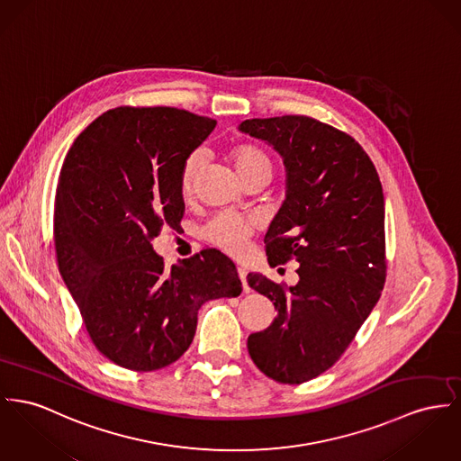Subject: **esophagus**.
<instances>
[{"label": "esophagus", "instance_id": "obj_1", "mask_svg": "<svg viewBox=\"0 0 461 461\" xmlns=\"http://www.w3.org/2000/svg\"><path fill=\"white\" fill-rule=\"evenodd\" d=\"M238 276H240L241 283H243V290L248 292V290H249V286H248V283H246V269H243V267H238Z\"/></svg>", "mask_w": 461, "mask_h": 461}]
</instances>
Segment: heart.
Wrapping results in <instances>:
<instances>
[{"mask_svg":"<svg viewBox=\"0 0 461 461\" xmlns=\"http://www.w3.org/2000/svg\"><path fill=\"white\" fill-rule=\"evenodd\" d=\"M232 158L240 171V175L246 182L253 180L258 175L273 176V158L262 147L255 143H240L232 149ZM203 166V152L195 150L185 158L182 175H180V188L184 195H190L194 192V185L201 173ZM255 221L246 216L236 213H218L212 216L206 225L203 227V236L208 243L216 248L238 255L245 249L249 236L255 232Z\"/></svg>","mask_w":461,"mask_h":461,"instance_id":"obj_1","label":"heart"}]
</instances>
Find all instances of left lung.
<instances>
[{"label": "left lung", "instance_id": "left-lung-1", "mask_svg": "<svg viewBox=\"0 0 461 461\" xmlns=\"http://www.w3.org/2000/svg\"><path fill=\"white\" fill-rule=\"evenodd\" d=\"M240 129L283 155L286 199L264 241L271 266L299 264L295 286L246 276L277 311L264 332L248 338V353L267 377L301 384L338 362L381 297L383 186L360 143L329 123L283 115Z\"/></svg>", "mask_w": 461, "mask_h": 461}]
</instances>
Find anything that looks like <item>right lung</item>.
<instances>
[{
    "mask_svg": "<svg viewBox=\"0 0 461 461\" xmlns=\"http://www.w3.org/2000/svg\"><path fill=\"white\" fill-rule=\"evenodd\" d=\"M215 125L171 106H119L84 129L62 162L59 273L95 349L121 367L171 366L195 336L199 307L243 290L218 249L167 267L150 243L164 227H180L185 158Z\"/></svg>",
    "mask_w": 461,
    "mask_h": 461,
    "instance_id": "right-lung-1",
    "label": "right lung"
}]
</instances>
